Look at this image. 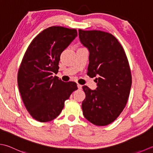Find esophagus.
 Here are the masks:
<instances>
[{"mask_svg":"<svg viewBox=\"0 0 153 153\" xmlns=\"http://www.w3.org/2000/svg\"><path fill=\"white\" fill-rule=\"evenodd\" d=\"M77 88H78L79 89H82V85L79 84V83H77Z\"/></svg>","mask_w":153,"mask_h":153,"instance_id":"34e87169","label":"esophagus"}]
</instances>
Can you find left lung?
Wrapping results in <instances>:
<instances>
[{"label":"left lung","mask_w":153,"mask_h":153,"mask_svg":"<svg viewBox=\"0 0 153 153\" xmlns=\"http://www.w3.org/2000/svg\"><path fill=\"white\" fill-rule=\"evenodd\" d=\"M79 37L89 52L88 75L96 77L97 86L94 90L83 86V114L91 123L105 126L126 105L132 83L129 64L122 46L109 33L79 29Z\"/></svg>","instance_id":"8db88e82"}]
</instances>
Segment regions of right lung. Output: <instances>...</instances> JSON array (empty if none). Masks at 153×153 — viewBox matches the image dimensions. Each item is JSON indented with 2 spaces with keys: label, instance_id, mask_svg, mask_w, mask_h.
I'll use <instances>...</instances> for the list:
<instances>
[{
  "label": "right lung",
  "instance_id": "1",
  "mask_svg": "<svg viewBox=\"0 0 153 153\" xmlns=\"http://www.w3.org/2000/svg\"><path fill=\"white\" fill-rule=\"evenodd\" d=\"M76 29L51 26L38 34L27 48L18 74V85L26 109L36 120L56 118L65 101L77 89L76 83L53 77L58 71L62 52L71 44Z\"/></svg>",
  "mask_w": 153,
  "mask_h": 153
}]
</instances>
